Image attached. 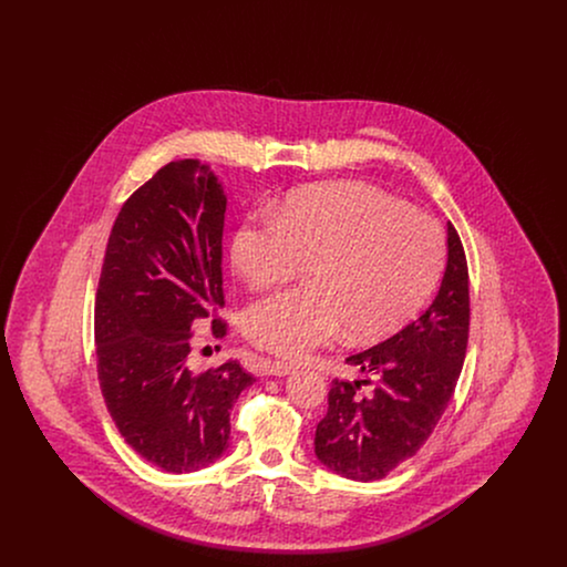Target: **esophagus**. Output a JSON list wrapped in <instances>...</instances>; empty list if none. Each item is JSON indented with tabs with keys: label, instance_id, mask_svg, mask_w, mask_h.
I'll return each mask as SVG.
<instances>
[{
	"label": "esophagus",
	"instance_id": "esophagus-1",
	"mask_svg": "<svg viewBox=\"0 0 567 567\" xmlns=\"http://www.w3.org/2000/svg\"><path fill=\"white\" fill-rule=\"evenodd\" d=\"M293 370H296L293 363H287V361H270V359L264 361V372H266L268 377H287V374H291Z\"/></svg>",
	"mask_w": 567,
	"mask_h": 567
}]
</instances>
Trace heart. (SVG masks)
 I'll return each instance as SVG.
<instances>
[{
	"mask_svg": "<svg viewBox=\"0 0 567 567\" xmlns=\"http://www.w3.org/2000/svg\"><path fill=\"white\" fill-rule=\"evenodd\" d=\"M231 266L250 289H270L306 261V285L257 299L246 338L264 351L301 357L347 329L357 342L408 323L444 264L435 220L357 183L296 190L248 218L231 240Z\"/></svg>",
	"mask_w": 567,
	"mask_h": 567,
	"instance_id": "b5f03b06",
	"label": "heart"
}]
</instances>
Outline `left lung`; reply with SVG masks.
Here are the masks:
<instances>
[{"label":"left lung","instance_id":"obj_1","mask_svg":"<svg viewBox=\"0 0 567 567\" xmlns=\"http://www.w3.org/2000/svg\"><path fill=\"white\" fill-rule=\"evenodd\" d=\"M449 259L432 306L402 331L347 359L370 380H333L315 433V453L331 472L370 483L384 478L427 442L453 398L470 331V280L457 229L446 223ZM361 383H374L359 394Z\"/></svg>","mask_w":567,"mask_h":567}]
</instances>
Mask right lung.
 Segmentation results:
<instances>
[{
	"label": "right lung",
	"instance_id": "add662e5",
	"mask_svg": "<svg viewBox=\"0 0 567 567\" xmlns=\"http://www.w3.org/2000/svg\"><path fill=\"white\" fill-rule=\"evenodd\" d=\"M225 208L210 165H163L123 204L97 285V378L110 416L140 457L174 474L227 451L231 408L255 382L238 361L189 368L190 324L225 306ZM225 333L215 319L213 336Z\"/></svg>",
	"mask_w": 567,
	"mask_h": 567
}]
</instances>
